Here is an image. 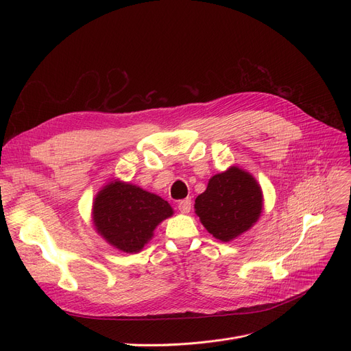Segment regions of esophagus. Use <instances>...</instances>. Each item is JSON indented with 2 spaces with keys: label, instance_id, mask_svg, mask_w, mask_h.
Listing matches in <instances>:
<instances>
[{
  "label": "esophagus",
  "instance_id": "obj_1",
  "mask_svg": "<svg viewBox=\"0 0 351 351\" xmlns=\"http://www.w3.org/2000/svg\"><path fill=\"white\" fill-rule=\"evenodd\" d=\"M191 208H192V200H191V197L179 200L178 209H179L182 213H189V212H191Z\"/></svg>",
  "mask_w": 351,
  "mask_h": 351
}]
</instances>
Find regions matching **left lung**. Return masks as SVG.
Returning <instances> with one entry per match:
<instances>
[{
  "instance_id": "1",
  "label": "left lung",
  "mask_w": 351,
  "mask_h": 351,
  "mask_svg": "<svg viewBox=\"0 0 351 351\" xmlns=\"http://www.w3.org/2000/svg\"><path fill=\"white\" fill-rule=\"evenodd\" d=\"M262 191L254 178L234 166L215 175L195 200L202 225L222 242L250 229L262 213Z\"/></svg>"
}]
</instances>
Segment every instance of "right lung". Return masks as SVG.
<instances>
[{
    "label": "right lung",
    "mask_w": 351,
    "mask_h": 351,
    "mask_svg": "<svg viewBox=\"0 0 351 351\" xmlns=\"http://www.w3.org/2000/svg\"><path fill=\"white\" fill-rule=\"evenodd\" d=\"M173 213L162 197L131 183L112 182L94 202V223L105 241L126 253H136L155 228Z\"/></svg>",
    "instance_id": "right-lung-1"
}]
</instances>
